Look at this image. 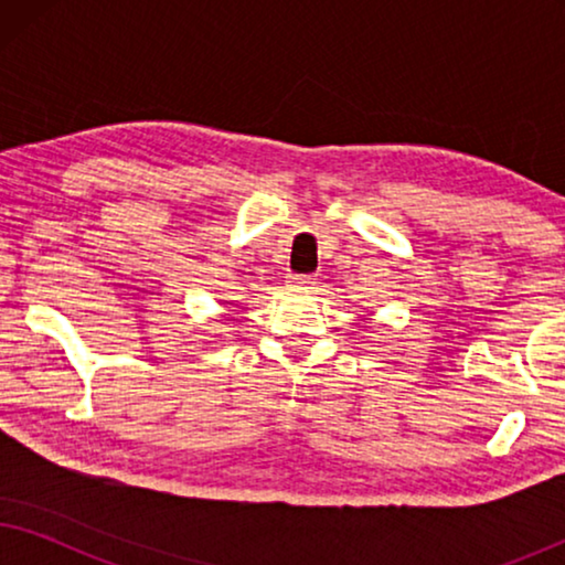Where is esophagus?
Masks as SVG:
<instances>
[{
    "label": "esophagus",
    "mask_w": 565,
    "mask_h": 565,
    "mask_svg": "<svg viewBox=\"0 0 565 565\" xmlns=\"http://www.w3.org/2000/svg\"><path fill=\"white\" fill-rule=\"evenodd\" d=\"M292 285H298V288H311V285H316V275H292Z\"/></svg>",
    "instance_id": "34e87169"
}]
</instances>
